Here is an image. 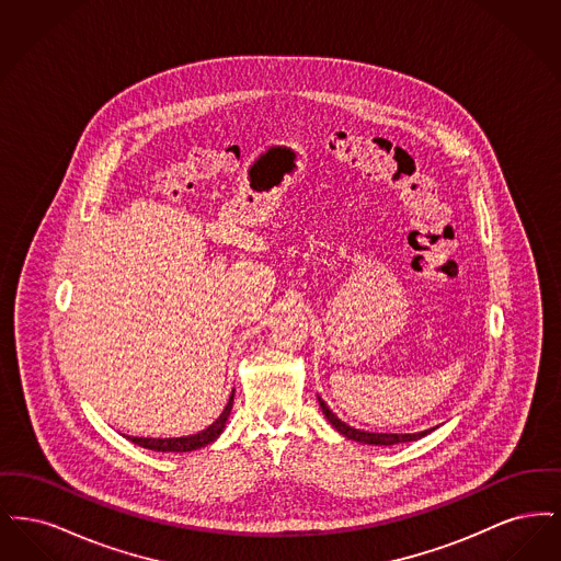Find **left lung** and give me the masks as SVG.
<instances>
[{
    "instance_id": "left-lung-1",
    "label": "left lung",
    "mask_w": 561,
    "mask_h": 561,
    "mask_svg": "<svg viewBox=\"0 0 561 561\" xmlns=\"http://www.w3.org/2000/svg\"><path fill=\"white\" fill-rule=\"evenodd\" d=\"M320 401L321 412L325 414V419L330 421V425L336 428L341 435H345L348 439H353V442H359V444H370V446H393V444H401V442H416V439H421V437H425L428 431H421V433H403V435H398V433H368V431H359V428L348 427L347 423H343L325 403L321 398H318Z\"/></svg>"
}]
</instances>
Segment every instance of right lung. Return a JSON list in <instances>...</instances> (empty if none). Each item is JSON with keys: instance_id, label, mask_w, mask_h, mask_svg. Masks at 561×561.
Returning a JSON list of instances; mask_svg holds the SVG:
<instances>
[{"instance_id": "right-lung-1", "label": "right lung", "mask_w": 561, "mask_h": 561, "mask_svg": "<svg viewBox=\"0 0 561 561\" xmlns=\"http://www.w3.org/2000/svg\"><path fill=\"white\" fill-rule=\"evenodd\" d=\"M233 408V396L227 401L222 414L214 421L213 425L195 435H187V437H170V439H151V437H128L133 444H138L142 448L156 450V453H191L197 448H204L208 444H213L214 439L220 435V431L227 425V419L231 414Z\"/></svg>"}]
</instances>
